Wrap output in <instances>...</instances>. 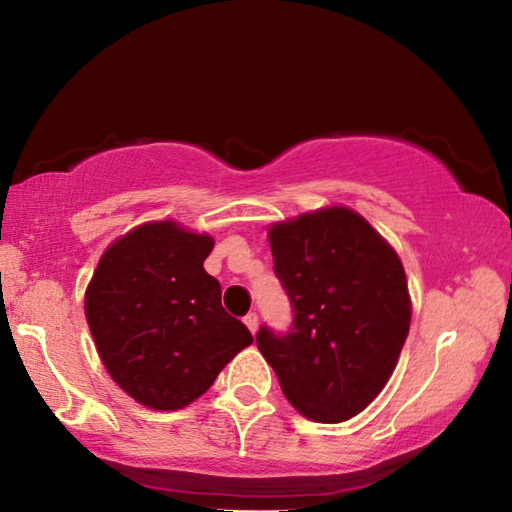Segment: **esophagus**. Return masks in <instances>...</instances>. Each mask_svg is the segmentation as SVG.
Returning a JSON list of instances; mask_svg holds the SVG:
<instances>
[{"label": "esophagus", "instance_id": "34e87169", "mask_svg": "<svg viewBox=\"0 0 512 512\" xmlns=\"http://www.w3.org/2000/svg\"><path fill=\"white\" fill-rule=\"evenodd\" d=\"M244 323H246V327L250 329V332H257V327H259V320H257V314H255V311H250V314H246L244 316Z\"/></svg>", "mask_w": 512, "mask_h": 512}]
</instances>
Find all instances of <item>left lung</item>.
<instances>
[{
    "label": "left lung",
    "instance_id": "obj_1",
    "mask_svg": "<svg viewBox=\"0 0 512 512\" xmlns=\"http://www.w3.org/2000/svg\"><path fill=\"white\" fill-rule=\"evenodd\" d=\"M268 241L293 323L284 334L259 327L257 348L305 418L350 420L391 379L409 334L400 257L348 207L273 223Z\"/></svg>",
    "mask_w": 512,
    "mask_h": 512
}]
</instances>
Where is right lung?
<instances>
[{
	"instance_id": "1",
	"label": "right lung",
	"mask_w": 512,
	"mask_h": 512,
	"mask_svg": "<svg viewBox=\"0 0 512 512\" xmlns=\"http://www.w3.org/2000/svg\"><path fill=\"white\" fill-rule=\"evenodd\" d=\"M212 248V237L173 221L137 225L103 253L85 291V318L103 366L149 409L192 404L253 343L203 268Z\"/></svg>"
}]
</instances>
